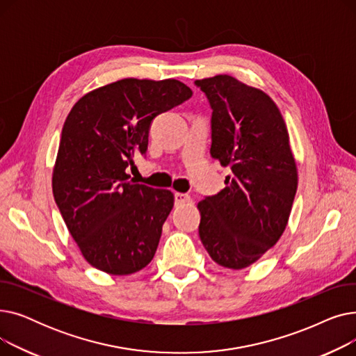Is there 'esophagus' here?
Wrapping results in <instances>:
<instances>
[{"label":"esophagus","instance_id":"34e87169","mask_svg":"<svg viewBox=\"0 0 356 356\" xmlns=\"http://www.w3.org/2000/svg\"><path fill=\"white\" fill-rule=\"evenodd\" d=\"M175 200H176V204H183V203H189L192 200V197L186 193H175Z\"/></svg>","mask_w":356,"mask_h":356}]
</instances>
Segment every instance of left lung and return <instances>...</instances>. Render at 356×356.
I'll use <instances>...</instances> for the list:
<instances>
[{"mask_svg":"<svg viewBox=\"0 0 356 356\" xmlns=\"http://www.w3.org/2000/svg\"><path fill=\"white\" fill-rule=\"evenodd\" d=\"M212 106L211 154L232 175L197 203L199 236L216 264L247 268L283 235L297 191L290 137L275 102L229 74L195 82Z\"/></svg>","mask_w":356,"mask_h":356,"instance_id":"left-lung-1","label":"left lung"}]
</instances>
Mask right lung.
I'll return each instance as SVG.
<instances>
[{"instance_id":"1","label":"right lung","mask_w":356,"mask_h":356,"mask_svg":"<svg viewBox=\"0 0 356 356\" xmlns=\"http://www.w3.org/2000/svg\"><path fill=\"white\" fill-rule=\"evenodd\" d=\"M192 97L176 79L127 78L97 88L70 109L51 188L66 227L88 263L128 275L153 259L175 195L127 175L145 156L149 124Z\"/></svg>"}]
</instances>
